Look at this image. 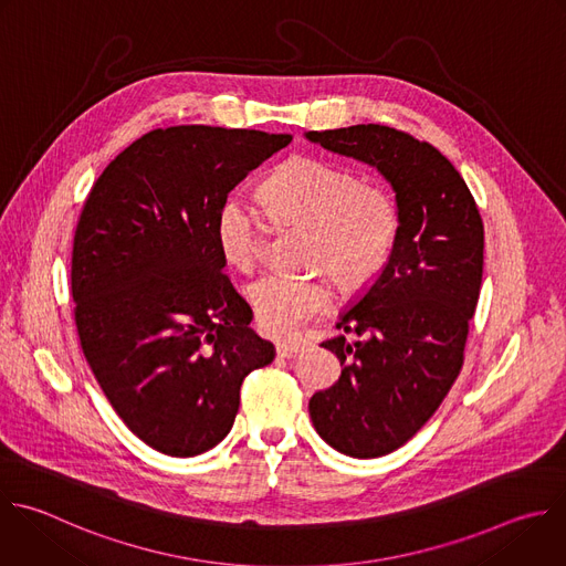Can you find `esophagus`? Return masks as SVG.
<instances>
[{
  "instance_id": "esophagus-1",
  "label": "esophagus",
  "mask_w": 566,
  "mask_h": 566,
  "mask_svg": "<svg viewBox=\"0 0 566 566\" xmlns=\"http://www.w3.org/2000/svg\"><path fill=\"white\" fill-rule=\"evenodd\" d=\"M304 348V342L302 339H282L275 344V350L280 357H293L297 355L300 350Z\"/></svg>"
}]
</instances>
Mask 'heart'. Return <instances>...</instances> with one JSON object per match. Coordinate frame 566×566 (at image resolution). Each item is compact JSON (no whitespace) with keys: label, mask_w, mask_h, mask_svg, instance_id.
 <instances>
[{"label":"heart","mask_w":566,"mask_h":566,"mask_svg":"<svg viewBox=\"0 0 566 566\" xmlns=\"http://www.w3.org/2000/svg\"><path fill=\"white\" fill-rule=\"evenodd\" d=\"M260 198L273 220L315 229L313 269L326 271L346 297L364 293L394 258L402 227L394 193L344 164L293 155L262 181ZM216 242L229 266L244 273L258 266L260 222L240 198L220 205ZM247 295L258 326L282 337L324 313L333 302V286L326 277L266 275Z\"/></svg>","instance_id":"b5f03b06"}]
</instances>
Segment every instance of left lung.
<instances>
[{"label": "left lung", "mask_w": 566, "mask_h": 566, "mask_svg": "<svg viewBox=\"0 0 566 566\" xmlns=\"http://www.w3.org/2000/svg\"><path fill=\"white\" fill-rule=\"evenodd\" d=\"M306 137L378 168L402 218L389 266L342 315V335L322 342L339 359V380L308 402L326 444L380 458L407 444L458 380L482 286L484 227L469 186L429 142L380 124ZM346 332L363 339L348 343Z\"/></svg>", "instance_id": "obj_1"}]
</instances>
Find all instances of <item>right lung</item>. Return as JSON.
<instances>
[{"label": "right lung", "mask_w": 566, "mask_h": 566, "mask_svg": "<svg viewBox=\"0 0 566 566\" xmlns=\"http://www.w3.org/2000/svg\"><path fill=\"white\" fill-rule=\"evenodd\" d=\"M293 135L170 126L95 179L71 258L82 353L119 420L150 449L191 458L227 438L247 375L273 361L227 277L216 216Z\"/></svg>", "instance_id": "1"}]
</instances>
